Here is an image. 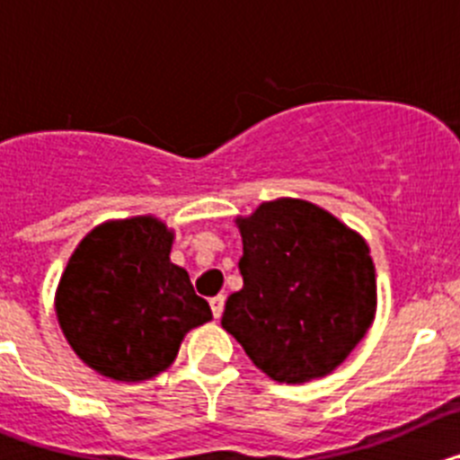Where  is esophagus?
<instances>
[{
    "mask_svg": "<svg viewBox=\"0 0 460 460\" xmlns=\"http://www.w3.org/2000/svg\"><path fill=\"white\" fill-rule=\"evenodd\" d=\"M209 306H211V313H214V318L218 320L223 315V306H226V296H223V295L211 296Z\"/></svg>",
    "mask_w": 460,
    "mask_h": 460,
    "instance_id": "34e87169",
    "label": "esophagus"
}]
</instances>
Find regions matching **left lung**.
Returning a JSON list of instances; mask_svg holds the SVG:
<instances>
[{
  "mask_svg": "<svg viewBox=\"0 0 460 460\" xmlns=\"http://www.w3.org/2000/svg\"><path fill=\"white\" fill-rule=\"evenodd\" d=\"M243 288L221 324L255 367L302 385L341 367L376 318V267L359 233L296 198L237 218Z\"/></svg>",
  "mask_w": 460,
  "mask_h": 460,
  "instance_id": "obj_1",
  "label": "left lung"
}]
</instances>
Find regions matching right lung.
I'll return each mask as SVG.
<instances>
[{"label":"right lung","mask_w":460,"mask_h":460,"mask_svg":"<svg viewBox=\"0 0 460 460\" xmlns=\"http://www.w3.org/2000/svg\"><path fill=\"white\" fill-rule=\"evenodd\" d=\"M172 239L154 217L108 221L68 258L55 295L57 320L73 352L110 380L158 376L190 329L211 320L186 270L170 262Z\"/></svg>","instance_id":"add662e5"}]
</instances>
